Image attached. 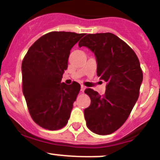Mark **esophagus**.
<instances>
[{"label":"esophagus","mask_w":160,"mask_h":160,"mask_svg":"<svg viewBox=\"0 0 160 160\" xmlns=\"http://www.w3.org/2000/svg\"><path fill=\"white\" fill-rule=\"evenodd\" d=\"M85 89H86V87L83 86V85H81V89H80V90H81L82 92H83V91H84Z\"/></svg>","instance_id":"34e87169"}]
</instances>
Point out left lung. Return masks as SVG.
<instances>
[{"instance_id":"left-lung-1","label":"left lung","mask_w":160,"mask_h":160,"mask_svg":"<svg viewBox=\"0 0 160 160\" xmlns=\"http://www.w3.org/2000/svg\"><path fill=\"white\" fill-rule=\"evenodd\" d=\"M79 46L94 52L97 74L107 83L103 96L88 88L91 100L84 109L87 126L98 135H110L128 119L139 96L143 74L138 56L126 42L114 34H88Z\"/></svg>"}]
</instances>
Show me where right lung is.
I'll list each match as a JSON object with an SVG mask.
<instances>
[{"label": "right lung", "mask_w": 160, "mask_h": 160, "mask_svg": "<svg viewBox=\"0 0 160 160\" xmlns=\"http://www.w3.org/2000/svg\"><path fill=\"white\" fill-rule=\"evenodd\" d=\"M84 35L70 32H51L28 49L22 64V91L34 122L55 131L68 122L80 90L77 82L61 83L68 67L70 49Z\"/></svg>", "instance_id": "add662e5"}]
</instances>
